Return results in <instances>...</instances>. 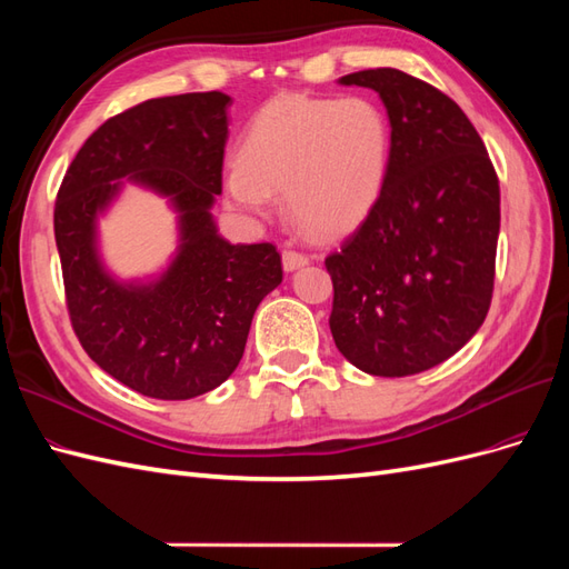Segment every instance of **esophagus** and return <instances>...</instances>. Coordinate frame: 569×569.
Wrapping results in <instances>:
<instances>
[{
    "label": "esophagus",
    "instance_id": "esophagus-1",
    "mask_svg": "<svg viewBox=\"0 0 569 569\" xmlns=\"http://www.w3.org/2000/svg\"><path fill=\"white\" fill-rule=\"evenodd\" d=\"M306 263H308V256H306V253H301V251H297V249H284V251H282V266H284L287 272L299 270V268H303Z\"/></svg>",
    "mask_w": 569,
    "mask_h": 569
}]
</instances>
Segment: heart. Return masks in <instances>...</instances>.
Returning a JSON list of instances; mask_svg holds the SVG:
<instances>
[{
	"label": "heart",
	"mask_w": 569,
	"mask_h": 569,
	"mask_svg": "<svg viewBox=\"0 0 569 569\" xmlns=\"http://www.w3.org/2000/svg\"><path fill=\"white\" fill-rule=\"evenodd\" d=\"M391 151L393 130L380 101L282 94L253 116L226 189L253 213L268 209L270 194H284L306 234L332 239L363 226L380 203Z\"/></svg>",
	"instance_id": "obj_1"
}]
</instances>
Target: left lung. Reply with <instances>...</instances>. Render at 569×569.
Returning <instances> with one entry per match:
<instances>
[{
  "instance_id": "8db88e82",
  "label": "left lung",
  "mask_w": 569,
  "mask_h": 569,
  "mask_svg": "<svg viewBox=\"0 0 569 569\" xmlns=\"http://www.w3.org/2000/svg\"><path fill=\"white\" fill-rule=\"evenodd\" d=\"M339 82L382 97L393 151L380 203L325 258L330 330L358 370L418 375L462 349L489 313L498 176L470 118L435 84L396 68Z\"/></svg>"
}]
</instances>
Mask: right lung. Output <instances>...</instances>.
<instances>
[{
    "label": "right lung",
    "instance_id": "obj_1",
    "mask_svg": "<svg viewBox=\"0 0 569 569\" xmlns=\"http://www.w3.org/2000/svg\"><path fill=\"white\" fill-rule=\"evenodd\" d=\"M222 92L147 99L101 123L68 166L54 203L66 308L94 363L132 391L194 399L242 360L251 318L282 282L278 247L230 244L211 206L228 142ZM130 177L174 199L181 253L153 286H118L100 268L93 218Z\"/></svg>",
    "mask_w": 569,
    "mask_h": 569
}]
</instances>
